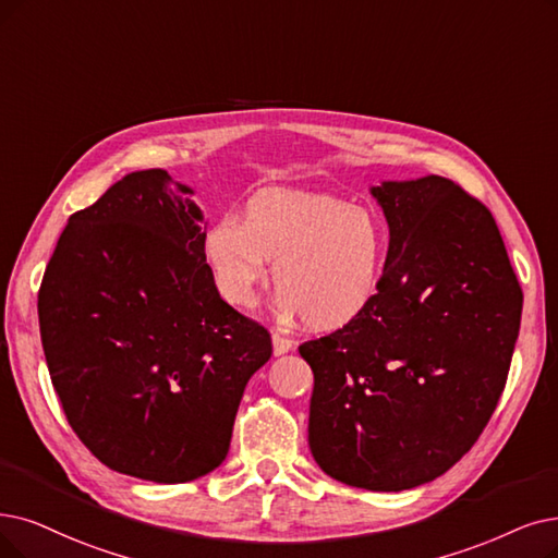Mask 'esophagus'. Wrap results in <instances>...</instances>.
Returning <instances> with one entry per match:
<instances>
[{
  "label": "esophagus",
  "mask_w": 558,
  "mask_h": 558,
  "mask_svg": "<svg viewBox=\"0 0 558 558\" xmlns=\"http://www.w3.org/2000/svg\"><path fill=\"white\" fill-rule=\"evenodd\" d=\"M293 341L288 339V337H283V333L279 331V329H275L272 331V350H275V354L279 356V354H286V352H291L293 350Z\"/></svg>",
  "instance_id": "34e87169"
}]
</instances>
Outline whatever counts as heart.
<instances>
[{
  "label": "heart",
  "mask_w": 558,
  "mask_h": 558,
  "mask_svg": "<svg viewBox=\"0 0 558 558\" xmlns=\"http://www.w3.org/2000/svg\"><path fill=\"white\" fill-rule=\"evenodd\" d=\"M389 254L387 221L343 198L265 192L204 238V256L225 300L247 306L275 260L272 277L283 314L316 331L360 318L380 291Z\"/></svg>",
  "instance_id": "1"
}]
</instances>
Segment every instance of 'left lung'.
<instances>
[{
  "label": "left lung",
  "mask_w": 558,
  "mask_h": 558,
  "mask_svg": "<svg viewBox=\"0 0 558 558\" xmlns=\"http://www.w3.org/2000/svg\"><path fill=\"white\" fill-rule=\"evenodd\" d=\"M389 225L380 291L300 354L314 371L308 447L352 487L400 493L470 451L497 410L522 288L497 221L441 175L373 187Z\"/></svg>",
  "instance_id": "1"
}]
</instances>
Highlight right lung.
<instances>
[{"instance_id": "add662e5", "label": "right lung", "mask_w": 558, "mask_h": 558, "mask_svg": "<svg viewBox=\"0 0 558 558\" xmlns=\"http://www.w3.org/2000/svg\"><path fill=\"white\" fill-rule=\"evenodd\" d=\"M165 169L132 171L65 225L38 291L71 428L109 470L187 483L229 453L272 337L219 298L202 210Z\"/></svg>"}]
</instances>
